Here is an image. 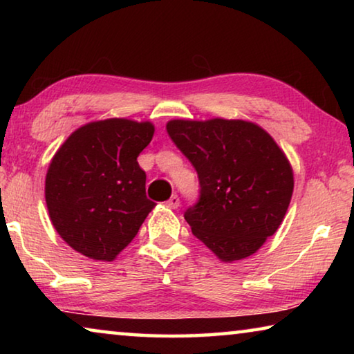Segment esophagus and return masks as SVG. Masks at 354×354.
Segmentation results:
<instances>
[{
	"label": "esophagus",
	"mask_w": 354,
	"mask_h": 354,
	"mask_svg": "<svg viewBox=\"0 0 354 354\" xmlns=\"http://www.w3.org/2000/svg\"><path fill=\"white\" fill-rule=\"evenodd\" d=\"M179 196L175 194V195H171L170 198H169V201H167V206L169 207H171V209H178V206H179Z\"/></svg>",
	"instance_id": "34e87169"
}]
</instances>
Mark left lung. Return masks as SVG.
I'll list each match as a JSON object with an SVG mask.
<instances>
[{"mask_svg":"<svg viewBox=\"0 0 354 354\" xmlns=\"http://www.w3.org/2000/svg\"><path fill=\"white\" fill-rule=\"evenodd\" d=\"M167 133L200 181L184 212L194 236L221 261L256 253L283 221L293 173L270 134L243 120H171Z\"/></svg>","mask_w":354,"mask_h":354,"instance_id":"obj_1","label":"left lung"}]
</instances>
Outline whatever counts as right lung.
<instances>
[{"label": "right lung", "mask_w": 354, "mask_h": 354, "mask_svg": "<svg viewBox=\"0 0 354 354\" xmlns=\"http://www.w3.org/2000/svg\"><path fill=\"white\" fill-rule=\"evenodd\" d=\"M149 122L109 118L71 134L45 181L50 218L65 242L95 261H112L139 232L154 203L137 158L153 139Z\"/></svg>", "instance_id": "obj_1"}]
</instances>
